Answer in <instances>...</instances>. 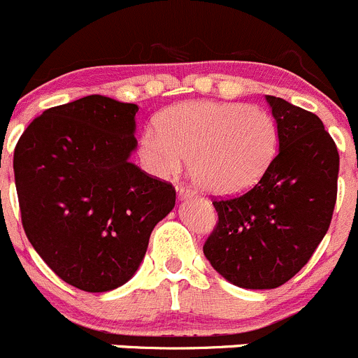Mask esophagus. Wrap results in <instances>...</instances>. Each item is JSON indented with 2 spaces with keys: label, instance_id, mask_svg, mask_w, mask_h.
Returning <instances> with one entry per match:
<instances>
[{
  "label": "esophagus",
  "instance_id": "obj_1",
  "mask_svg": "<svg viewBox=\"0 0 358 358\" xmlns=\"http://www.w3.org/2000/svg\"><path fill=\"white\" fill-rule=\"evenodd\" d=\"M192 196H196V192H194L190 187H187V185H180L178 187V197H180V199H187V197H192Z\"/></svg>",
  "mask_w": 358,
  "mask_h": 358
}]
</instances>
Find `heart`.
<instances>
[{"label": "heart", "instance_id": "b5f03b06", "mask_svg": "<svg viewBox=\"0 0 358 358\" xmlns=\"http://www.w3.org/2000/svg\"><path fill=\"white\" fill-rule=\"evenodd\" d=\"M157 132L138 141L141 166L159 178L180 173L189 159L194 182L217 196H234L255 185L278 152L271 113L241 103L189 101L157 117Z\"/></svg>", "mask_w": 358, "mask_h": 358}]
</instances>
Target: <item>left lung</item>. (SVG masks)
<instances>
[{
  "label": "left lung",
  "mask_w": 358,
  "mask_h": 358,
  "mask_svg": "<svg viewBox=\"0 0 358 358\" xmlns=\"http://www.w3.org/2000/svg\"><path fill=\"white\" fill-rule=\"evenodd\" d=\"M278 126V154L257 185L213 201L218 222L203 252L241 289H276L303 269L332 220L339 154L315 113L266 96Z\"/></svg>",
  "instance_id": "obj_1"
}]
</instances>
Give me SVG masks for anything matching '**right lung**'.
<instances>
[{
	"instance_id": "add662e5",
	"label": "right lung",
	"mask_w": 358,
	"mask_h": 358,
	"mask_svg": "<svg viewBox=\"0 0 358 358\" xmlns=\"http://www.w3.org/2000/svg\"><path fill=\"white\" fill-rule=\"evenodd\" d=\"M138 105L92 94L41 113L13 152L27 239L52 271L108 292L138 271L175 187L129 162Z\"/></svg>"
}]
</instances>
